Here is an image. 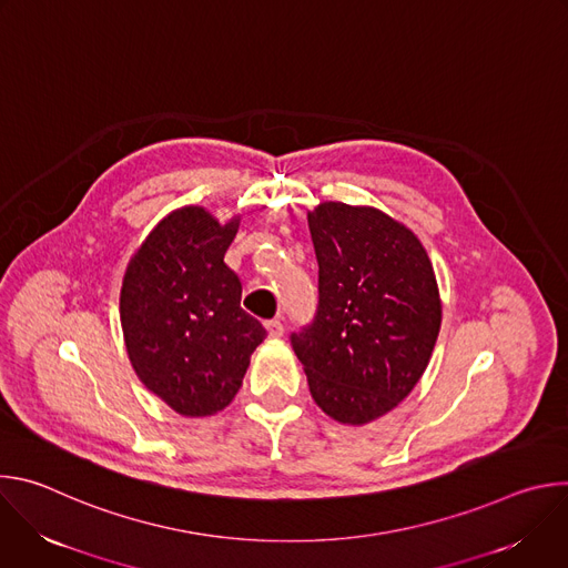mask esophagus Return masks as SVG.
Segmentation results:
<instances>
[{
	"instance_id": "34e87169",
	"label": "esophagus",
	"mask_w": 568,
	"mask_h": 568,
	"mask_svg": "<svg viewBox=\"0 0 568 568\" xmlns=\"http://www.w3.org/2000/svg\"><path fill=\"white\" fill-rule=\"evenodd\" d=\"M265 328H267L270 337H274V339L285 335V326H283L281 318H270V321H265Z\"/></svg>"
}]
</instances>
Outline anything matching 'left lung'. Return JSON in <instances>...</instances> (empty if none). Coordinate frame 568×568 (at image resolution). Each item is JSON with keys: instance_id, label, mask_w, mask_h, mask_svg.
I'll return each mask as SVG.
<instances>
[{"instance_id": "left-lung-1", "label": "left lung", "mask_w": 568, "mask_h": 568, "mask_svg": "<svg viewBox=\"0 0 568 568\" xmlns=\"http://www.w3.org/2000/svg\"><path fill=\"white\" fill-rule=\"evenodd\" d=\"M318 263L314 316L290 335L318 407L344 425L388 414L423 377L440 298L420 240L371 206L307 213Z\"/></svg>"}]
</instances>
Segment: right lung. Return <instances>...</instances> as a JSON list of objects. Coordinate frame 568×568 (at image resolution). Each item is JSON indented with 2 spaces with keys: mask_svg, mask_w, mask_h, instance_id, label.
<instances>
[{
  "mask_svg": "<svg viewBox=\"0 0 568 568\" xmlns=\"http://www.w3.org/2000/svg\"><path fill=\"white\" fill-rule=\"evenodd\" d=\"M237 220L184 206L145 237L123 278L121 326L141 382L182 416L222 412L267 337L224 263Z\"/></svg>",
  "mask_w": 568,
  "mask_h": 568,
  "instance_id": "obj_1",
  "label": "right lung"
}]
</instances>
